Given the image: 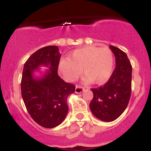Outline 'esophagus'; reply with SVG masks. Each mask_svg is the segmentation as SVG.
I'll use <instances>...</instances> for the list:
<instances>
[{
  "label": "esophagus",
  "mask_w": 151,
  "mask_h": 151,
  "mask_svg": "<svg viewBox=\"0 0 151 151\" xmlns=\"http://www.w3.org/2000/svg\"><path fill=\"white\" fill-rule=\"evenodd\" d=\"M84 87L83 86H76V88H75V92L77 93H81L83 91H84Z\"/></svg>",
  "instance_id": "1"
}]
</instances>
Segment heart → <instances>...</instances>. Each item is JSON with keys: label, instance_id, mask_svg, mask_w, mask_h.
<instances>
[{"label": "heart", "instance_id": "b5f03b06", "mask_svg": "<svg viewBox=\"0 0 151 151\" xmlns=\"http://www.w3.org/2000/svg\"><path fill=\"white\" fill-rule=\"evenodd\" d=\"M114 56L107 47L87 46L74 50L58 65V72L66 80L74 81L81 71L85 81L94 84H104L111 77Z\"/></svg>", "mask_w": 151, "mask_h": 151}]
</instances>
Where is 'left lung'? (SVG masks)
I'll return each mask as SVG.
<instances>
[{
  "label": "left lung",
  "instance_id": "obj_1",
  "mask_svg": "<svg viewBox=\"0 0 151 151\" xmlns=\"http://www.w3.org/2000/svg\"><path fill=\"white\" fill-rule=\"evenodd\" d=\"M116 58V68L104 86L91 89L93 97L89 104L93 115L101 121H113L125 111L131 93L132 66L127 55L109 45Z\"/></svg>",
  "mask_w": 151,
  "mask_h": 151
}]
</instances>
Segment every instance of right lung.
Segmentation results:
<instances>
[{
    "label": "right lung",
    "instance_id": "right-lung-1",
    "mask_svg": "<svg viewBox=\"0 0 151 151\" xmlns=\"http://www.w3.org/2000/svg\"><path fill=\"white\" fill-rule=\"evenodd\" d=\"M60 55L57 46L37 50L24 65L21 79V94L32 119L44 128L52 129L65 120L68 106L67 99L75 91V86L65 82L58 76ZM41 65L49 70L41 78L34 76Z\"/></svg>",
    "mask_w": 151,
    "mask_h": 151
}]
</instances>
